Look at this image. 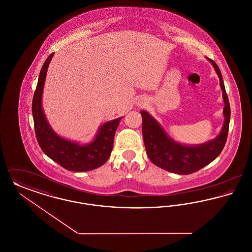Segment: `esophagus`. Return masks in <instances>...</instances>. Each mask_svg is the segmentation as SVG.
Wrapping results in <instances>:
<instances>
[{"instance_id":"34e87169","label":"esophagus","mask_w":252,"mask_h":252,"mask_svg":"<svg viewBox=\"0 0 252 252\" xmlns=\"http://www.w3.org/2000/svg\"><path fill=\"white\" fill-rule=\"evenodd\" d=\"M144 103H145V102H143V101H142V99H140V100L138 101L137 105H138V106H140V107H143L144 105Z\"/></svg>"}]
</instances>
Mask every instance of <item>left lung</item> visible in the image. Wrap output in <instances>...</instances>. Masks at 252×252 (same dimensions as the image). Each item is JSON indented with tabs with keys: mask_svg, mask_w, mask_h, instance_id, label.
<instances>
[{
	"mask_svg": "<svg viewBox=\"0 0 252 252\" xmlns=\"http://www.w3.org/2000/svg\"><path fill=\"white\" fill-rule=\"evenodd\" d=\"M219 77L224 101V124L220 133L215 139L201 144H180L168 135L160 124L147 111L142 110L143 136L147 156L158 167L166 171L189 175L211 163L222 152L228 137L230 120V107L222 74L214 60L208 59Z\"/></svg>",
	"mask_w": 252,
	"mask_h": 252,
	"instance_id": "obj_1",
	"label": "left lung"
}]
</instances>
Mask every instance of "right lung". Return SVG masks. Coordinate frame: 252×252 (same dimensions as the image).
Wrapping results in <instances>:
<instances>
[{"label":"right lung","instance_id":"right-lung-1","mask_svg":"<svg viewBox=\"0 0 252 252\" xmlns=\"http://www.w3.org/2000/svg\"><path fill=\"white\" fill-rule=\"evenodd\" d=\"M53 57L54 53L45 60L40 70L32 102L37 143L45 155L67 170L86 172L100 167L111 154L115 131L123 117L101 125L94 138L89 144H80L58 135L51 127L42 108L43 88L49 64Z\"/></svg>","mask_w":252,"mask_h":252}]
</instances>
